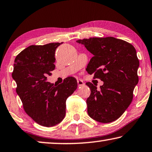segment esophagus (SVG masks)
Masks as SVG:
<instances>
[{
    "label": "esophagus",
    "instance_id": "esophagus-1",
    "mask_svg": "<svg viewBox=\"0 0 152 152\" xmlns=\"http://www.w3.org/2000/svg\"><path fill=\"white\" fill-rule=\"evenodd\" d=\"M77 83H78V86H82L85 85V83H84V82L82 80H77Z\"/></svg>",
    "mask_w": 152,
    "mask_h": 152
}]
</instances>
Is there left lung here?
<instances>
[{
    "label": "left lung",
    "mask_w": 152,
    "mask_h": 152,
    "mask_svg": "<svg viewBox=\"0 0 152 152\" xmlns=\"http://www.w3.org/2000/svg\"><path fill=\"white\" fill-rule=\"evenodd\" d=\"M76 42L93 55L86 70L103 82L99 90L91 83H86L91 89L86 99L88 114L102 123L115 121L131 104L139 82L136 50L130 43L114 37L90 38Z\"/></svg>",
    "instance_id": "left-lung-1"
}]
</instances>
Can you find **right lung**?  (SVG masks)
I'll return each instance as SVG.
<instances>
[{"label":"right lung","mask_w":152,"mask_h":152,"mask_svg":"<svg viewBox=\"0 0 152 152\" xmlns=\"http://www.w3.org/2000/svg\"><path fill=\"white\" fill-rule=\"evenodd\" d=\"M62 43L31 45L17 55L14 61L12 77L23 109L43 126H53L63 120L67 98L78 86L74 77H67L58 86L47 80L55 67V50Z\"/></svg>","instance_id":"right-lung-1"}]
</instances>
